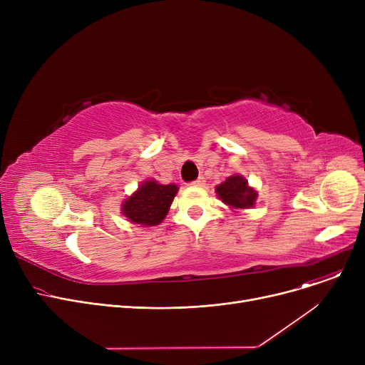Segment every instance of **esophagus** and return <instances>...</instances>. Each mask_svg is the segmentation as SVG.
<instances>
[{"label":"esophagus","mask_w":365,"mask_h":365,"mask_svg":"<svg viewBox=\"0 0 365 365\" xmlns=\"http://www.w3.org/2000/svg\"><path fill=\"white\" fill-rule=\"evenodd\" d=\"M204 183H205V179L202 176H200L197 180H194L190 185H192V186H202Z\"/></svg>","instance_id":"1"}]
</instances>
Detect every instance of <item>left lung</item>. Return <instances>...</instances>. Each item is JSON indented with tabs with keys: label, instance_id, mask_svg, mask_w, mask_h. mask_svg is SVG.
I'll list each match as a JSON object with an SVG mask.
<instances>
[{
	"label": "left lung",
	"instance_id": "1",
	"mask_svg": "<svg viewBox=\"0 0 365 365\" xmlns=\"http://www.w3.org/2000/svg\"><path fill=\"white\" fill-rule=\"evenodd\" d=\"M219 198L234 208L253 207L257 198L256 190L247 185V180L241 176L227 178L222 185L216 187Z\"/></svg>",
	"mask_w": 365,
	"mask_h": 365
}]
</instances>
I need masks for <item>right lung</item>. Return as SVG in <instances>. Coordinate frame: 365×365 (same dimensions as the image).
<instances>
[{
  "instance_id": "1",
  "label": "right lung",
  "mask_w": 365,
  "mask_h": 365,
  "mask_svg": "<svg viewBox=\"0 0 365 365\" xmlns=\"http://www.w3.org/2000/svg\"><path fill=\"white\" fill-rule=\"evenodd\" d=\"M176 194V185H160L148 180L138 189V192L124 201L123 215L133 223L155 226L167 216L170 204Z\"/></svg>"
}]
</instances>
